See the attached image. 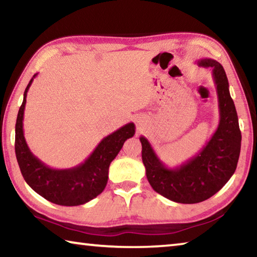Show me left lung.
I'll return each instance as SVG.
<instances>
[{
    "label": "left lung",
    "instance_id": "left-lung-1",
    "mask_svg": "<svg viewBox=\"0 0 257 257\" xmlns=\"http://www.w3.org/2000/svg\"><path fill=\"white\" fill-rule=\"evenodd\" d=\"M199 67L211 68L216 86L220 120L215 133L197 155L179 167L169 168L160 160L149 139L141 136L146 177L156 193L176 203L195 204L212 197L236 171L241 133L223 67L215 60L201 59Z\"/></svg>",
    "mask_w": 257,
    "mask_h": 257
}]
</instances>
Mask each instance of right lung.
<instances>
[{"label":"right lung","mask_w":257,"mask_h":257,"mask_svg":"<svg viewBox=\"0 0 257 257\" xmlns=\"http://www.w3.org/2000/svg\"><path fill=\"white\" fill-rule=\"evenodd\" d=\"M24 93L16 122V156L24 179L30 188L47 201L62 206L82 205L98 196L105 188L108 168L124 142L135 135V124L129 122L104 137L84 162L70 169H53L36 158L24 136V114L26 97L34 78Z\"/></svg>","instance_id":"right-lung-1"}]
</instances>
